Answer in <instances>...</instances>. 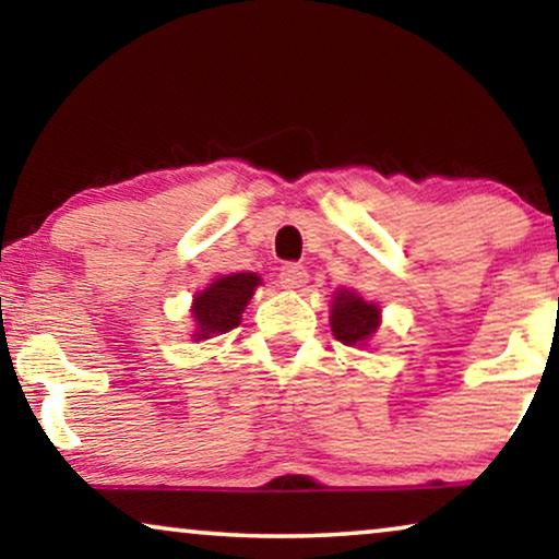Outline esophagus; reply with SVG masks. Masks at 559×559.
Here are the masks:
<instances>
[{
	"instance_id": "esophagus-1",
	"label": "esophagus",
	"mask_w": 559,
	"mask_h": 559,
	"mask_svg": "<svg viewBox=\"0 0 559 559\" xmlns=\"http://www.w3.org/2000/svg\"><path fill=\"white\" fill-rule=\"evenodd\" d=\"M280 285L285 289H300L308 285V270L302 264H285L280 272Z\"/></svg>"
}]
</instances>
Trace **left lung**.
<instances>
[{"label": "left lung", "mask_w": 559, "mask_h": 559, "mask_svg": "<svg viewBox=\"0 0 559 559\" xmlns=\"http://www.w3.org/2000/svg\"><path fill=\"white\" fill-rule=\"evenodd\" d=\"M381 325L377 302H366L356 289H338L331 300V328L343 346H369Z\"/></svg>", "instance_id": "left-lung-1"}]
</instances>
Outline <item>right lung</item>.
I'll return each instance as SVG.
<instances>
[{
  "instance_id": "1",
  "label": "right lung",
  "mask_w": 559,
  "mask_h": 559,
  "mask_svg": "<svg viewBox=\"0 0 559 559\" xmlns=\"http://www.w3.org/2000/svg\"><path fill=\"white\" fill-rule=\"evenodd\" d=\"M262 285V277L254 272L224 274L213 280L209 287L193 295L190 316H193L195 331L193 341H205L213 335L234 331L241 323V312L247 310L254 289Z\"/></svg>"
}]
</instances>
